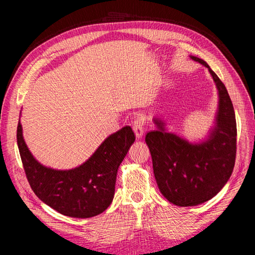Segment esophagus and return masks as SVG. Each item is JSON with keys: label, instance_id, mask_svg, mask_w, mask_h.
Returning a JSON list of instances; mask_svg holds the SVG:
<instances>
[{"label": "esophagus", "instance_id": "1", "mask_svg": "<svg viewBox=\"0 0 255 255\" xmlns=\"http://www.w3.org/2000/svg\"><path fill=\"white\" fill-rule=\"evenodd\" d=\"M145 117L142 114H138L133 120V129L137 138H140L144 132Z\"/></svg>", "mask_w": 255, "mask_h": 255}]
</instances>
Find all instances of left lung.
<instances>
[{"label": "left lung", "mask_w": 255, "mask_h": 255, "mask_svg": "<svg viewBox=\"0 0 255 255\" xmlns=\"http://www.w3.org/2000/svg\"><path fill=\"white\" fill-rule=\"evenodd\" d=\"M219 92V110L211 136L202 143L191 144L164 129V123L154 119L158 129L145 135L157 186L169 202L177 206H195L208 201L225 186L233 172L236 158V119L228 90L205 61Z\"/></svg>", "instance_id": "obj_1"}]
</instances>
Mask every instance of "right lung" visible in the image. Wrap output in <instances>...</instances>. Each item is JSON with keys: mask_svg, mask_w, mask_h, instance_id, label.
<instances>
[{"mask_svg": "<svg viewBox=\"0 0 255 255\" xmlns=\"http://www.w3.org/2000/svg\"><path fill=\"white\" fill-rule=\"evenodd\" d=\"M130 127L107 137L87 161L71 170L40 165L28 151L19 121L17 142L27 181L36 196L53 210L74 218L103 213L113 201L117 171L135 141Z\"/></svg>", "mask_w": 255, "mask_h": 255, "instance_id": "1", "label": "right lung"}]
</instances>
